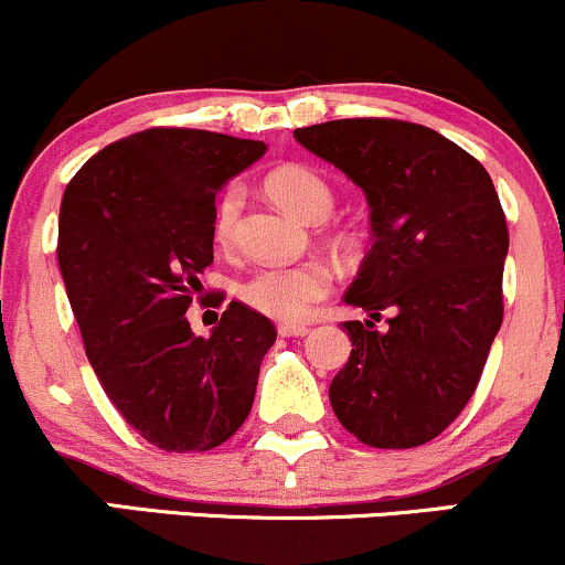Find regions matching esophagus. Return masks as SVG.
<instances>
[{
  "label": "esophagus",
  "mask_w": 565,
  "mask_h": 565,
  "mask_svg": "<svg viewBox=\"0 0 565 565\" xmlns=\"http://www.w3.org/2000/svg\"><path fill=\"white\" fill-rule=\"evenodd\" d=\"M277 331H280V335H307L309 328L303 322H280Z\"/></svg>",
  "instance_id": "esophagus-1"
}]
</instances>
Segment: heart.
<instances>
[{"label":"heart","mask_w":565,"mask_h":565,"mask_svg":"<svg viewBox=\"0 0 565 565\" xmlns=\"http://www.w3.org/2000/svg\"><path fill=\"white\" fill-rule=\"evenodd\" d=\"M266 192L285 211L303 221H326L335 207L333 183L309 164H285L271 170ZM245 205V189L237 181L224 186L213 207V234L221 245H230L237 232L239 213ZM331 277L317 264L264 266L239 285V299L250 309L275 320H299L315 301L326 299Z\"/></svg>","instance_id":"obj_1"}]
</instances>
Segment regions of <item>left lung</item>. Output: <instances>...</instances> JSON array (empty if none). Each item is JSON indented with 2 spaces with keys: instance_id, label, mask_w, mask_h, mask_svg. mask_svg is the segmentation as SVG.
Here are the masks:
<instances>
[{
  "instance_id": "8db88e82",
  "label": "left lung",
  "mask_w": 565,
  "mask_h": 565,
  "mask_svg": "<svg viewBox=\"0 0 565 565\" xmlns=\"http://www.w3.org/2000/svg\"><path fill=\"white\" fill-rule=\"evenodd\" d=\"M296 141L358 183L373 245L344 301L390 329L344 322L335 419L373 448L424 446L470 403L502 328L510 234L486 168L440 132L360 117L299 128Z\"/></svg>"
}]
</instances>
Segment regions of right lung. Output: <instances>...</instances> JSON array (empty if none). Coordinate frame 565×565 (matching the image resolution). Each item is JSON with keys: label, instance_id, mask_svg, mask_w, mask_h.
I'll use <instances>...</instances> for the list:
<instances>
[{"label": "right lung", "instance_id": "add662e5", "mask_svg": "<svg viewBox=\"0 0 565 565\" xmlns=\"http://www.w3.org/2000/svg\"><path fill=\"white\" fill-rule=\"evenodd\" d=\"M264 141L149 128L100 149L68 181L58 266L85 354L114 408L162 451H211L248 419L269 317L230 301L207 339L186 309L213 264L215 194Z\"/></svg>", "mask_w": 565, "mask_h": 565}]
</instances>
